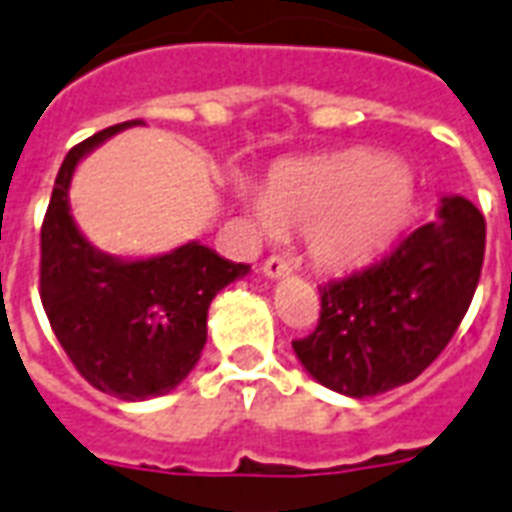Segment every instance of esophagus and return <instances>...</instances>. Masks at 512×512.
I'll use <instances>...</instances> for the list:
<instances>
[{"instance_id": "1", "label": "esophagus", "mask_w": 512, "mask_h": 512, "mask_svg": "<svg viewBox=\"0 0 512 512\" xmlns=\"http://www.w3.org/2000/svg\"><path fill=\"white\" fill-rule=\"evenodd\" d=\"M289 271H292V268H289V263L284 257H268L263 263V273L268 279H281V276H287Z\"/></svg>"}]
</instances>
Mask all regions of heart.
Masks as SVG:
<instances>
[{
	"mask_svg": "<svg viewBox=\"0 0 512 512\" xmlns=\"http://www.w3.org/2000/svg\"><path fill=\"white\" fill-rule=\"evenodd\" d=\"M417 188L406 167L372 148L287 162L249 201L268 236L305 233L308 255L324 271H353L385 255L412 223Z\"/></svg>",
	"mask_w": 512,
	"mask_h": 512,
	"instance_id": "obj_1",
	"label": "heart"
}]
</instances>
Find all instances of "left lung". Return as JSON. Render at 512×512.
<instances>
[{
  "mask_svg": "<svg viewBox=\"0 0 512 512\" xmlns=\"http://www.w3.org/2000/svg\"><path fill=\"white\" fill-rule=\"evenodd\" d=\"M484 247V215L462 196H444L436 220L385 260L319 289V327L292 342L305 372L350 398L412 382L465 319Z\"/></svg>",
  "mask_w": 512,
  "mask_h": 512,
  "instance_id": "8db88e82",
  "label": "left lung"
}]
</instances>
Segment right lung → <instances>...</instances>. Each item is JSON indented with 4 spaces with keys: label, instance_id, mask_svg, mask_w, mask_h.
Listing matches in <instances>:
<instances>
[{
    "label": "right lung",
    "instance_id": "add662e5",
    "mask_svg": "<svg viewBox=\"0 0 512 512\" xmlns=\"http://www.w3.org/2000/svg\"><path fill=\"white\" fill-rule=\"evenodd\" d=\"M138 124H114L68 151L42 223L39 268V295L58 342L92 388L122 401L164 396L191 374L207 342L209 305L249 273V265L231 263L201 241L124 260L84 239L68 207L76 164Z\"/></svg>",
    "mask_w": 512,
    "mask_h": 512
}]
</instances>
